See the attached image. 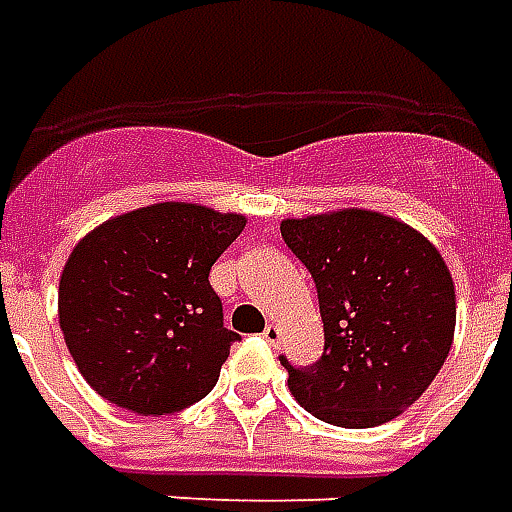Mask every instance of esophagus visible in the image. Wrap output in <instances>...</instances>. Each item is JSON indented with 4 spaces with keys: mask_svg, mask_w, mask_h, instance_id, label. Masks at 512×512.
<instances>
[{
    "mask_svg": "<svg viewBox=\"0 0 512 512\" xmlns=\"http://www.w3.org/2000/svg\"><path fill=\"white\" fill-rule=\"evenodd\" d=\"M279 326H274V323H268L266 329H263V340H266L268 345H271V348H277L279 345Z\"/></svg>",
    "mask_w": 512,
    "mask_h": 512,
    "instance_id": "34e87169",
    "label": "esophagus"
}]
</instances>
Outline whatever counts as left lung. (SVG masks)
Instances as JSON below:
<instances>
[{"instance_id": "obj_1", "label": "left lung", "mask_w": 512, "mask_h": 512, "mask_svg": "<svg viewBox=\"0 0 512 512\" xmlns=\"http://www.w3.org/2000/svg\"><path fill=\"white\" fill-rule=\"evenodd\" d=\"M282 238L312 274L323 354L290 365L293 397L337 428L395 419L439 376L455 332V288L428 238L373 211L282 222Z\"/></svg>"}]
</instances>
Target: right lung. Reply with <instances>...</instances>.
Instances as JSON below:
<instances>
[{
	"instance_id": "1",
	"label": "right lung",
	"mask_w": 512,
	"mask_h": 512,
	"mask_svg": "<svg viewBox=\"0 0 512 512\" xmlns=\"http://www.w3.org/2000/svg\"><path fill=\"white\" fill-rule=\"evenodd\" d=\"M244 224L238 213L161 202L76 244L60 279V329L98 395L161 417L211 392L241 337L224 329L208 274Z\"/></svg>"
}]
</instances>
